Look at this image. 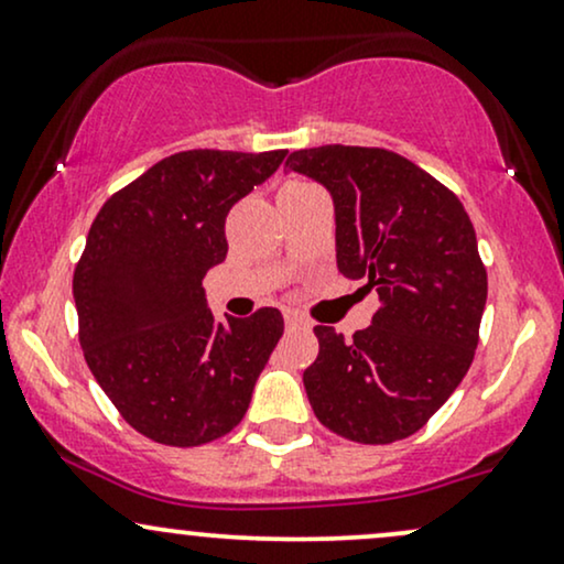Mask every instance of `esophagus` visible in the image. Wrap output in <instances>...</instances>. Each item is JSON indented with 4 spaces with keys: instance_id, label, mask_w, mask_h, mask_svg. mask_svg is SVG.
<instances>
[{
    "instance_id": "esophagus-1",
    "label": "esophagus",
    "mask_w": 564,
    "mask_h": 564,
    "mask_svg": "<svg viewBox=\"0 0 564 564\" xmlns=\"http://www.w3.org/2000/svg\"><path fill=\"white\" fill-rule=\"evenodd\" d=\"M286 328H310V323L304 321L300 312H286Z\"/></svg>"
}]
</instances>
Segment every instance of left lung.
Segmentation results:
<instances>
[{"label": "left lung", "mask_w": 564, "mask_h": 564, "mask_svg": "<svg viewBox=\"0 0 564 564\" xmlns=\"http://www.w3.org/2000/svg\"><path fill=\"white\" fill-rule=\"evenodd\" d=\"M286 171L328 188L336 264L376 291L372 323L347 341L317 325L304 389L325 429L391 444L429 423L470 368L486 268L463 202L389 149L328 144L291 152Z\"/></svg>", "instance_id": "obj_1"}]
</instances>
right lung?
I'll list each match as a JSON object with an SVG mask.
<instances>
[{"instance_id": "right-lung-1", "label": "right lung", "mask_w": 564, "mask_h": 564, "mask_svg": "<svg viewBox=\"0 0 564 564\" xmlns=\"http://www.w3.org/2000/svg\"><path fill=\"white\" fill-rule=\"evenodd\" d=\"M286 154H171L94 217L73 273L80 347L126 423L158 444L199 446L234 431L283 336L275 307L217 323L202 278L226 260L230 207Z\"/></svg>"}]
</instances>
